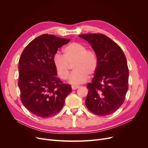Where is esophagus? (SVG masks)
<instances>
[{
    "mask_svg": "<svg viewBox=\"0 0 148 148\" xmlns=\"http://www.w3.org/2000/svg\"><path fill=\"white\" fill-rule=\"evenodd\" d=\"M79 86H71V88H72L73 90H75V89H77L79 88Z\"/></svg>",
    "mask_w": 148,
    "mask_h": 148,
    "instance_id": "obj_1",
    "label": "esophagus"
}]
</instances>
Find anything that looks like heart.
Returning a JSON list of instances; mask_svg holds the SVG:
<instances>
[{"label": "heart", "instance_id": "heart-1", "mask_svg": "<svg viewBox=\"0 0 148 148\" xmlns=\"http://www.w3.org/2000/svg\"><path fill=\"white\" fill-rule=\"evenodd\" d=\"M63 53V56L56 53L53 56V65L61 79H68L70 65L73 63L74 71L69 78L71 84L83 83L88 78V75L95 73L98 66V57L95 51L88 49L81 43L75 42L65 46Z\"/></svg>", "mask_w": 148, "mask_h": 148}]
</instances>
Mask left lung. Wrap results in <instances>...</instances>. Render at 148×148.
I'll list each match as a JSON object with an SVG mask.
<instances>
[{"mask_svg":"<svg viewBox=\"0 0 148 148\" xmlns=\"http://www.w3.org/2000/svg\"><path fill=\"white\" fill-rule=\"evenodd\" d=\"M79 36L91 44L98 57L97 70L87 85L85 104L96 115H110L123 104L128 89L126 57L118 44L104 34H84Z\"/></svg>","mask_w":148,"mask_h":148,"instance_id":"left-lung-1","label":"left lung"}]
</instances>
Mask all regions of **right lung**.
Masks as SVG:
<instances>
[{
  "mask_svg": "<svg viewBox=\"0 0 148 148\" xmlns=\"http://www.w3.org/2000/svg\"><path fill=\"white\" fill-rule=\"evenodd\" d=\"M70 39L44 34L31 41L20 57L18 87L22 104L38 117L57 114L71 91L69 84L56 77L53 56Z\"/></svg>",
  "mask_w": 148,
  "mask_h": 148,
  "instance_id": "obj_1",
  "label": "right lung"
}]
</instances>
